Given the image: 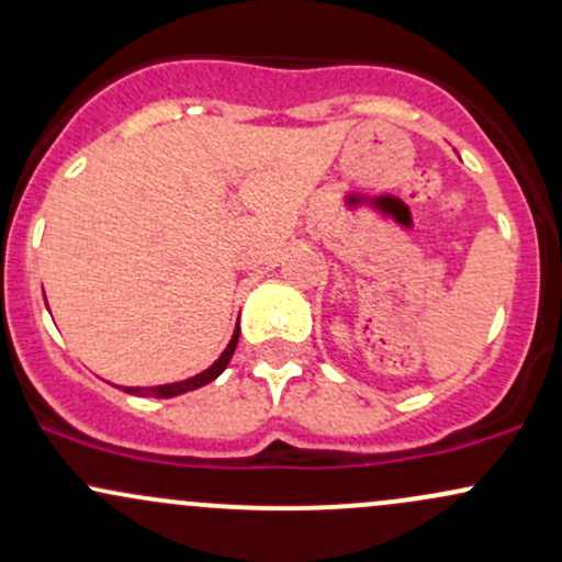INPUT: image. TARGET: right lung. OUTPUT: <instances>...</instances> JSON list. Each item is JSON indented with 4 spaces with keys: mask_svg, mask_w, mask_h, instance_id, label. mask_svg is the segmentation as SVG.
<instances>
[{
    "mask_svg": "<svg viewBox=\"0 0 562 562\" xmlns=\"http://www.w3.org/2000/svg\"><path fill=\"white\" fill-rule=\"evenodd\" d=\"M237 338H239V325H237V330H234L229 347L224 349V355H221L218 360H215L213 366L207 368V371L191 375V379H187V381H176V384H162V386H125V392L140 394V397H176V394H183V392H191V390H200V386L211 384L213 379H218V375L224 373V368L229 366L234 349H237Z\"/></svg>",
    "mask_w": 562,
    "mask_h": 562,
    "instance_id": "obj_1",
    "label": "right lung"
}]
</instances>
